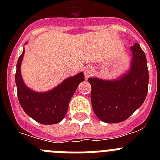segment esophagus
I'll return each mask as SVG.
<instances>
[{
	"label": "esophagus",
	"mask_w": 160,
	"mask_h": 160,
	"mask_svg": "<svg viewBox=\"0 0 160 160\" xmlns=\"http://www.w3.org/2000/svg\"><path fill=\"white\" fill-rule=\"evenodd\" d=\"M93 72H94V69L90 65H87V66H85L84 68V73H85V76L86 78L90 77L92 75Z\"/></svg>",
	"instance_id": "obj_1"
}]
</instances>
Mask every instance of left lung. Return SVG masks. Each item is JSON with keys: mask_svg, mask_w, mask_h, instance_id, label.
Returning <instances> with one entry per match:
<instances>
[{"mask_svg": "<svg viewBox=\"0 0 160 160\" xmlns=\"http://www.w3.org/2000/svg\"><path fill=\"white\" fill-rule=\"evenodd\" d=\"M130 67L115 80L89 78L95 115L109 124L128 119L143 105L148 93L149 71L145 54L138 43L130 47Z\"/></svg>", "mask_w": 160, "mask_h": 160, "instance_id": "1", "label": "left lung"}]
</instances>
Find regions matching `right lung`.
Returning a JSON list of instances; mask_svg holds the SVG:
<instances>
[{"instance_id": "1", "label": "right lung", "mask_w": 160, "mask_h": 160, "mask_svg": "<svg viewBox=\"0 0 160 160\" xmlns=\"http://www.w3.org/2000/svg\"><path fill=\"white\" fill-rule=\"evenodd\" d=\"M25 49L16 64V84L19 102L23 110L38 123L54 124L65 118L69 103L78 85L85 80L84 73L66 78L60 85L46 92H36L28 88L23 81L21 65Z\"/></svg>"}]
</instances>
